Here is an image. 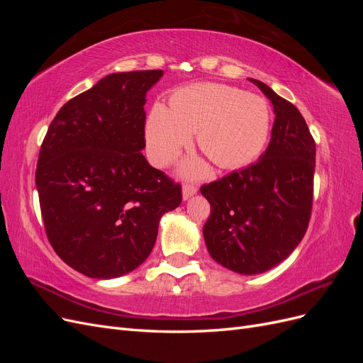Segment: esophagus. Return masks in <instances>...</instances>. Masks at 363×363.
Returning a JSON list of instances; mask_svg holds the SVG:
<instances>
[{
    "label": "esophagus",
    "instance_id": "34e87169",
    "mask_svg": "<svg viewBox=\"0 0 363 363\" xmlns=\"http://www.w3.org/2000/svg\"><path fill=\"white\" fill-rule=\"evenodd\" d=\"M196 194V186L191 184V183H186L183 184V200H188L191 199L192 195Z\"/></svg>",
    "mask_w": 363,
    "mask_h": 363
}]
</instances>
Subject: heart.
Returning <instances> with one entry per match:
<instances>
[{"label": "heart", "mask_w": 363, "mask_h": 363, "mask_svg": "<svg viewBox=\"0 0 363 363\" xmlns=\"http://www.w3.org/2000/svg\"><path fill=\"white\" fill-rule=\"evenodd\" d=\"M271 131L268 103L255 94H244L218 83L192 84L175 92L169 108L156 104L145 124L150 159L159 167L171 163L196 133V145L218 168L235 169L255 162L265 148ZM184 171L207 172L194 160Z\"/></svg>", "instance_id": "heart-1"}]
</instances>
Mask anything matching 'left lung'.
<instances>
[{
  "mask_svg": "<svg viewBox=\"0 0 363 363\" xmlns=\"http://www.w3.org/2000/svg\"><path fill=\"white\" fill-rule=\"evenodd\" d=\"M274 107L271 140L247 168L201 186L211 203L203 227L208 255L244 276L277 267L301 242L313 201L315 140L292 103L250 79Z\"/></svg>",
  "mask_w": 363,
  "mask_h": 363,
  "instance_id": "obj_1",
  "label": "left lung"
}]
</instances>
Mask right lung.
Masks as SVG:
<instances>
[{"mask_svg": "<svg viewBox=\"0 0 363 363\" xmlns=\"http://www.w3.org/2000/svg\"><path fill=\"white\" fill-rule=\"evenodd\" d=\"M162 75H106L63 104L42 142L36 188L48 240L91 279L121 277L144 263L160 218L182 203V186L140 152L145 96Z\"/></svg>", "mask_w": 363, "mask_h": 363, "instance_id": "obj_1", "label": "right lung"}]
</instances>
